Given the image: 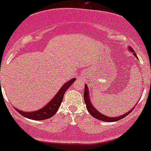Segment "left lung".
I'll return each mask as SVG.
<instances>
[{
    "label": "left lung",
    "instance_id": "left-lung-1",
    "mask_svg": "<svg viewBox=\"0 0 151 151\" xmlns=\"http://www.w3.org/2000/svg\"><path fill=\"white\" fill-rule=\"evenodd\" d=\"M128 50H129V51L132 52V53H133V55H135V56L137 58H138V57H137V55L135 54V51L133 50V49L131 47L129 46V48H128ZM84 101H85V103H86V108H87V110L88 111L90 114H91V116H93L94 118H96V119L101 120V121H105V122H115V121H119V120H121V119H122V118H125V117L128 116V115L129 114V113H130V112H131L132 111H133L134 107H135V106H133V108H132V109H130V111H128V113H125V114L121 115V116H118V117H108V116H105V115H103V114H102V113H100L99 111H98V110L94 107L93 105L92 104V102H91V99H90L89 90H88V88L87 85H85Z\"/></svg>",
    "mask_w": 151,
    "mask_h": 151
}]
</instances>
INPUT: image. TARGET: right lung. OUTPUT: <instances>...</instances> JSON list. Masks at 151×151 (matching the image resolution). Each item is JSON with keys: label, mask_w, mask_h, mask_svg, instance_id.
Instances as JSON below:
<instances>
[{"label": "right lung", "mask_w": 151, "mask_h": 151, "mask_svg": "<svg viewBox=\"0 0 151 151\" xmlns=\"http://www.w3.org/2000/svg\"><path fill=\"white\" fill-rule=\"evenodd\" d=\"M76 78L70 79L68 82L65 83L63 86L60 88L58 92L57 93L56 95L54 96L53 99L49 102L48 104L45 105L43 108H40L35 111H31V112H24L21 110L17 109L15 108V109L18 111L20 114L23 116L27 118H29L31 120H35V121H42V120H45L50 118V117L53 116L55 113L57 112L58 109L60 107L61 104L63 96L65 94V91H67L68 88L75 82Z\"/></svg>", "instance_id": "add662e5"}]
</instances>
